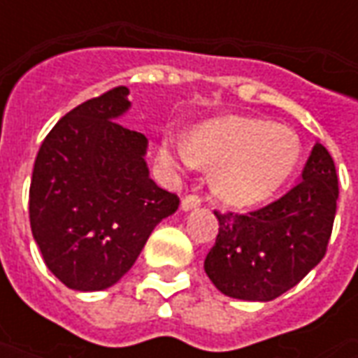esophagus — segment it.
Listing matches in <instances>:
<instances>
[{
	"label": "esophagus",
	"mask_w": 358,
	"mask_h": 358,
	"mask_svg": "<svg viewBox=\"0 0 358 358\" xmlns=\"http://www.w3.org/2000/svg\"><path fill=\"white\" fill-rule=\"evenodd\" d=\"M199 205H201V197H199V195L189 194V195H186L184 199H182V210L197 209Z\"/></svg>",
	"instance_id": "obj_1"
}]
</instances>
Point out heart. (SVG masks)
Segmentation results:
<instances>
[{
    "instance_id": "obj_1",
    "label": "heart",
    "mask_w": 358,
    "mask_h": 358,
    "mask_svg": "<svg viewBox=\"0 0 358 358\" xmlns=\"http://www.w3.org/2000/svg\"><path fill=\"white\" fill-rule=\"evenodd\" d=\"M299 155L293 130L245 117L210 120L197 126L187 143L166 138L159 148V159L172 169H217L215 192L236 207L257 205L276 194L293 174Z\"/></svg>"
}]
</instances>
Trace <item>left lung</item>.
Returning <instances> with one entry per match:
<instances>
[{"label": "left lung", "instance_id": "8db88e82", "mask_svg": "<svg viewBox=\"0 0 358 358\" xmlns=\"http://www.w3.org/2000/svg\"><path fill=\"white\" fill-rule=\"evenodd\" d=\"M336 164L316 143L301 182L251 213H218V236L205 272L218 292L243 301H272L292 289L326 255L336 207Z\"/></svg>", "mask_w": 358, "mask_h": 358}]
</instances>
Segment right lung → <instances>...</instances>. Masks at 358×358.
Returning <instances> with one entry per match:
<instances>
[{
    "mask_svg": "<svg viewBox=\"0 0 358 358\" xmlns=\"http://www.w3.org/2000/svg\"><path fill=\"white\" fill-rule=\"evenodd\" d=\"M128 94L117 86L69 110L36 157L32 234L48 268L78 292L117 284L180 205L149 178L145 136L117 122Z\"/></svg>",
    "mask_w": 358,
    "mask_h": 358,
    "instance_id": "add662e5",
    "label": "right lung"
}]
</instances>
